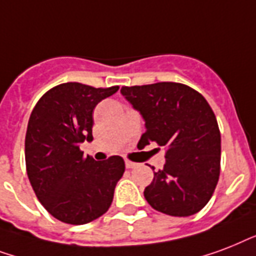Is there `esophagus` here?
Here are the masks:
<instances>
[{
    "label": "esophagus",
    "mask_w": 256,
    "mask_h": 256,
    "mask_svg": "<svg viewBox=\"0 0 256 256\" xmlns=\"http://www.w3.org/2000/svg\"><path fill=\"white\" fill-rule=\"evenodd\" d=\"M138 164V163H134V162H130V160H126V168H136Z\"/></svg>",
    "instance_id": "1"
}]
</instances>
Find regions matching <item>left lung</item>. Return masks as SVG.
Segmentation results:
<instances>
[{"label":"left lung","instance_id":"1","mask_svg":"<svg viewBox=\"0 0 256 256\" xmlns=\"http://www.w3.org/2000/svg\"><path fill=\"white\" fill-rule=\"evenodd\" d=\"M120 92L146 122L138 150L150 142L167 150L163 170L154 172L144 190L146 200L171 216L199 212L220 174V132L207 100L179 82L122 86Z\"/></svg>","mask_w":256,"mask_h":256}]
</instances>
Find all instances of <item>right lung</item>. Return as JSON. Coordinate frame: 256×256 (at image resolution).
I'll use <instances>...</instances> for the list:
<instances>
[{"mask_svg":"<svg viewBox=\"0 0 256 256\" xmlns=\"http://www.w3.org/2000/svg\"><path fill=\"white\" fill-rule=\"evenodd\" d=\"M118 86L65 82L36 104L25 138L26 172L48 212L68 224H85L106 214L126 171L120 156L96 162L80 144L93 140V110Z\"/></svg>","mask_w":256,"mask_h":256,"instance_id":"obj_1","label":"right lung"}]
</instances>
